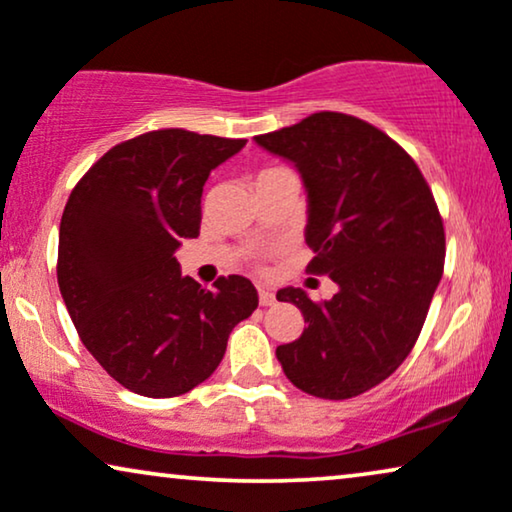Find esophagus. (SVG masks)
Segmentation results:
<instances>
[{"mask_svg": "<svg viewBox=\"0 0 512 512\" xmlns=\"http://www.w3.org/2000/svg\"><path fill=\"white\" fill-rule=\"evenodd\" d=\"M257 290H260V304L262 306H271V304L276 302V295H274V292H271V288H267V285H260V288H257Z\"/></svg>", "mask_w": 512, "mask_h": 512, "instance_id": "obj_1", "label": "esophagus"}]
</instances>
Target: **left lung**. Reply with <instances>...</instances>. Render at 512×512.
<instances>
[{"label": "left lung", "mask_w": 512, "mask_h": 512, "mask_svg": "<svg viewBox=\"0 0 512 512\" xmlns=\"http://www.w3.org/2000/svg\"><path fill=\"white\" fill-rule=\"evenodd\" d=\"M257 145L297 168L306 189L304 238L337 292L311 302L278 290L304 332L276 349L304 393L346 400L370 391L410 356L445 267V229L424 175L398 142L363 119L318 112Z\"/></svg>", "instance_id": "1"}]
</instances>
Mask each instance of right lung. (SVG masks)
<instances>
[{"label":"right lung","instance_id":"right-lung-1","mask_svg":"<svg viewBox=\"0 0 512 512\" xmlns=\"http://www.w3.org/2000/svg\"><path fill=\"white\" fill-rule=\"evenodd\" d=\"M248 140L182 128L112 147L72 189L58 236V285L91 356L128 391L173 398L206 381L236 323L257 309L248 278L215 290L182 276L175 250L201 229L210 170Z\"/></svg>","mask_w":512,"mask_h":512}]
</instances>
